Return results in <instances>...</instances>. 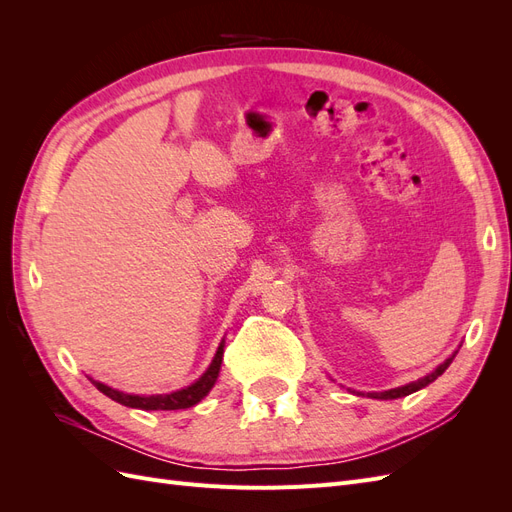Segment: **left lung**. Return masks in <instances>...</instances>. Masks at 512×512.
<instances>
[{
  "label": "left lung",
  "instance_id": "8db88e82",
  "mask_svg": "<svg viewBox=\"0 0 512 512\" xmlns=\"http://www.w3.org/2000/svg\"><path fill=\"white\" fill-rule=\"evenodd\" d=\"M453 359H455V354L451 356V359H446L436 371H431L429 376H425V378H421V380L410 382V384H406V386H399V389H391V391H384V393H374L371 397H374V399H397V397H406V395H410V393H416L418 389H423V386H427L429 382H433L438 376H442L444 371H446V367L453 363Z\"/></svg>",
  "mask_w": 512,
  "mask_h": 512
}]
</instances>
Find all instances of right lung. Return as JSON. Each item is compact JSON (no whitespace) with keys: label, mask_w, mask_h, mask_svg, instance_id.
Here are the masks:
<instances>
[{"label":"right lung","mask_w":512,"mask_h":512,"mask_svg":"<svg viewBox=\"0 0 512 512\" xmlns=\"http://www.w3.org/2000/svg\"><path fill=\"white\" fill-rule=\"evenodd\" d=\"M222 356H224V344H220L218 352H215V356H213V363L209 365V369L203 376H200L192 386H188V389H181V391L170 393V395H151V397L128 395V393L115 391V389H111V386H106L102 382H96V380H91V382L96 384L98 391H102L106 397H111L121 406L138 408V410H185V408L196 406L198 401L213 389V384H215V380H218L220 367H222Z\"/></svg>","instance_id":"obj_1"}]
</instances>
